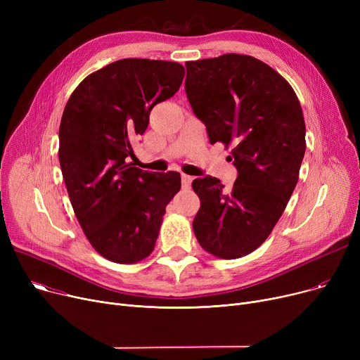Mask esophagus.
I'll return each instance as SVG.
<instances>
[{"label": "esophagus", "instance_id": "esophagus-1", "mask_svg": "<svg viewBox=\"0 0 360 360\" xmlns=\"http://www.w3.org/2000/svg\"><path fill=\"white\" fill-rule=\"evenodd\" d=\"M193 176H190V175H185V174H182V176H181V181H182V186L184 188H190V185H191V182H193Z\"/></svg>", "mask_w": 360, "mask_h": 360}]
</instances>
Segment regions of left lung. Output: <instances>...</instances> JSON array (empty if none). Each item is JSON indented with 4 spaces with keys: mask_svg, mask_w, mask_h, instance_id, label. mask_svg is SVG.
Masks as SVG:
<instances>
[{
    "mask_svg": "<svg viewBox=\"0 0 360 360\" xmlns=\"http://www.w3.org/2000/svg\"><path fill=\"white\" fill-rule=\"evenodd\" d=\"M185 93L212 144L232 146V191L210 175L193 181L201 247L219 258L251 254L269 238L299 179L305 121L292 86L250 55L188 61Z\"/></svg>",
    "mask_w": 360,
    "mask_h": 360,
    "instance_id": "obj_1",
    "label": "left lung"
}]
</instances>
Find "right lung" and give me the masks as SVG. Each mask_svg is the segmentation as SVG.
Here are the masks:
<instances>
[{
	"instance_id": "add662e5",
	"label": "right lung",
	"mask_w": 360,
	"mask_h": 360,
	"mask_svg": "<svg viewBox=\"0 0 360 360\" xmlns=\"http://www.w3.org/2000/svg\"><path fill=\"white\" fill-rule=\"evenodd\" d=\"M172 61L125 58L91 72L70 96L60 125V165L83 232L102 257L132 264L155 250L178 172L132 166L150 112L179 90Z\"/></svg>"
}]
</instances>
